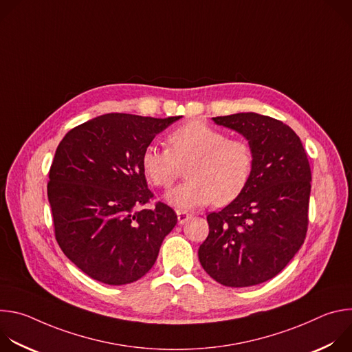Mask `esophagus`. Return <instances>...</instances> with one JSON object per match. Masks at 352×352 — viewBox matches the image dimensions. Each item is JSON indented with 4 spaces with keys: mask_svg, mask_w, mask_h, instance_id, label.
Listing matches in <instances>:
<instances>
[{
    "mask_svg": "<svg viewBox=\"0 0 352 352\" xmlns=\"http://www.w3.org/2000/svg\"><path fill=\"white\" fill-rule=\"evenodd\" d=\"M177 216H178V223L179 224H185L192 217L190 213H186V212H182V210H177Z\"/></svg>",
    "mask_w": 352,
    "mask_h": 352,
    "instance_id": "esophagus-1",
    "label": "esophagus"
}]
</instances>
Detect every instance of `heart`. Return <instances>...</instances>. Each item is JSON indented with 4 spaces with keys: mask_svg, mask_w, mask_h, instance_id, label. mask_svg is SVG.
<instances>
[{
    "mask_svg": "<svg viewBox=\"0 0 352 352\" xmlns=\"http://www.w3.org/2000/svg\"><path fill=\"white\" fill-rule=\"evenodd\" d=\"M170 148L144 147L140 166L155 186L168 189L186 167L188 181L167 193L178 209L202 208L213 200L224 206L245 189L254 170L255 153L245 139L228 138L223 131L193 120L167 138Z\"/></svg>",
    "mask_w": 352,
    "mask_h": 352,
    "instance_id": "heart-1",
    "label": "heart"
}]
</instances>
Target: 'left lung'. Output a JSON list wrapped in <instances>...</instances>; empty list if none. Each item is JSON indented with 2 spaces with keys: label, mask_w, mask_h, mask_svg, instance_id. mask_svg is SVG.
I'll use <instances>...</instances> for the list:
<instances>
[{
  "label": "left lung",
  "mask_w": 352,
  "mask_h": 352,
  "mask_svg": "<svg viewBox=\"0 0 352 352\" xmlns=\"http://www.w3.org/2000/svg\"><path fill=\"white\" fill-rule=\"evenodd\" d=\"M241 133L255 163L245 189L208 216L199 246L202 267L226 287H250L277 276L304 243L308 230L311 167L302 142L285 124L256 113L216 117Z\"/></svg>",
  "instance_id": "left-lung-1"
}]
</instances>
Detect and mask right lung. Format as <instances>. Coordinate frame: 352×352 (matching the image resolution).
Listing matches in <instances>:
<instances>
[{
    "instance_id": "1",
    "label": "right lung",
    "mask_w": 352,
    "mask_h": 352,
    "mask_svg": "<svg viewBox=\"0 0 352 352\" xmlns=\"http://www.w3.org/2000/svg\"><path fill=\"white\" fill-rule=\"evenodd\" d=\"M179 117L111 113L71 129L60 142L47 185L56 239L93 280L129 284L153 267L175 212L153 197L140 157L155 136Z\"/></svg>"
}]
</instances>
